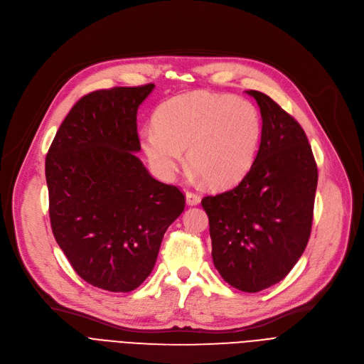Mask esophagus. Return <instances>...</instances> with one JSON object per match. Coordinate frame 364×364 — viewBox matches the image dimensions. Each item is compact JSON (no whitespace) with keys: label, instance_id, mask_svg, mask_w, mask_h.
Returning <instances> with one entry per match:
<instances>
[{"label":"esophagus","instance_id":"obj_1","mask_svg":"<svg viewBox=\"0 0 364 364\" xmlns=\"http://www.w3.org/2000/svg\"><path fill=\"white\" fill-rule=\"evenodd\" d=\"M200 196L197 194V193H191V191H187L186 193V202H187V205L188 206H196V205H199L200 203Z\"/></svg>","mask_w":364,"mask_h":364}]
</instances>
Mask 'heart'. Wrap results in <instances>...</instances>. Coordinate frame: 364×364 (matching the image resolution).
Segmentation results:
<instances>
[{"label": "heart", "mask_w": 364, "mask_h": 364, "mask_svg": "<svg viewBox=\"0 0 364 364\" xmlns=\"http://www.w3.org/2000/svg\"><path fill=\"white\" fill-rule=\"evenodd\" d=\"M145 129L142 148L164 180L176 177L184 162L216 188L234 186L251 168L261 139V117L247 100L196 91L165 103Z\"/></svg>", "instance_id": "heart-1"}]
</instances>
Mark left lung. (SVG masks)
<instances>
[{"label":"left lung","mask_w":364,"mask_h":364,"mask_svg":"<svg viewBox=\"0 0 364 364\" xmlns=\"http://www.w3.org/2000/svg\"><path fill=\"white\" fill-rule=\"evenodd\" d=\"M262 119L257 156L232 190L208 196L212 258L222 279L255 293L283 280L304 254L318 170L304 129L269 95L250 90Z\"/></svg>","instance_id":"8db88e82"}]
</instances>
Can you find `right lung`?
Returning a JSON list of instances; mask_svg holds the SVG:
<instances>
[{"instance_id": "add662e5", "label": "right lung", "mask_w": 364, "mask_h": 364, "mask_svg": "<svg viewBox=\"0 0 364 364\" xmlns=\"http://www.w3.org/2000/svg\"><path fill=\"white\" fill-rule=\"evenodd\" d=\"M154 84L84 95L46 155L55 240L77 274L109 291H132L151 274L184 194L148 173L136 113Z\"/></svg>"}]
</instances>
